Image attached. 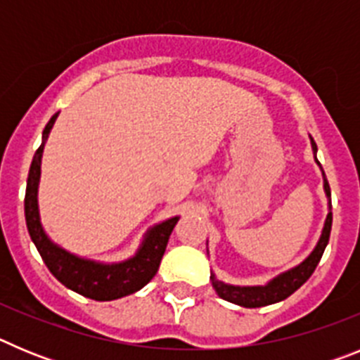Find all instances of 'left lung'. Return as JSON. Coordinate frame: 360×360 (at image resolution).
I'll return each instance as SVG.
<instances>
[{
    "mask_svg": "<svg viewBox=\"0 0 360 360\" xmlns=\"http://www.w3.org/2000/svg\"><path fill=\"white\" fill-rule=\"evenodd\" d=\"M310 144L311 151H314V158H316V164L319 165V160H317V146L314 142V139L310 136ZM321 173H323V189L324 195H326V200H328V214H326V219H324L323 231H321L319 241L316 243L314 250L304 257L303 262L297 263L292 269L285 270L281 274H278L276 278L269 279L265 285H231V283H225L221 279H218L214 276V272H211V283L212 288L216 290V294L221 299L229 301V303L240 304V307L245 308H259L266 307V304H274L287 299L288 295L294 294L316 270L317 263H319L321 256H323L326 245H328L330 240V231H332V193H330L328 180L324 176V171L321 167Z\"/></svg>",
    "mask_w": 360,
    "mask_h": 360,
    "instance_id": "8db88e82",
    "label": "left lung"
}]
</instances>
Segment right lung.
<instances>
[{"mask_svg": "<svg viewBox=\"0 0 360 360\" xmlns=\"http://www.w3.org/2000/svg\"><path fill=\"white\" fill-rule=\"evenodd\" d=\"M57 115H59V111L52 115L49 124L44 126L43 142L32 158L30 171H28L25 218H27V227L32 241L39 250L44 265L49 266L50 272L66 288L77 292L84 297L95 299V301H113V299L139 292L151 281L153 276L157 274L171 232L180 216H173V218H167L160 224L149 227L136 252L122 262H95V259L77 256V254L63 249L61 245H57L46 234L43 224H41L39 202H37L44 144H46V139L56 124Z\"/></svg>", "mask_w": 360, "mask_h": 360, "instance_id": "add662e5", "label": "right lung"}]
</instances>
